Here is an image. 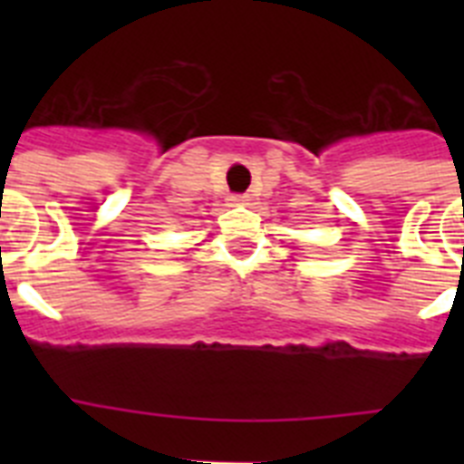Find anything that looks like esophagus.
<instances>
[{
    "instance_id": "obj_1",
    "label": "esophagus",
    "mask_w": 464,
    "mask_h": 464,
    "mask_svg": "<svg viewBox=\"0 0 464 464\" xmlns=\"http://www.w3.org/2000/svg\"><path fill=\"white\" fill-rule=\"evenodd\" d=\"M232 202H237V204H244V202H246V195H235V197H232Z\"/></svg>"
}]
</instances>
